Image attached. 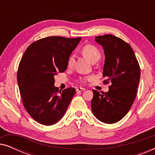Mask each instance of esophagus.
<instances>
[{"label": "esophagus", "mask_w": 155, "mask_h": 155, "mask_svg": "<svg viewBox=\"0 0 155 155\" xmlns=\"http://www.w3.org/2000/svg\"><path fill=\"white\" fill-rule=\"evenodd\" d=\"M76 91H77V92H83V91H85V89H84V88H82V87H79V88H78L77 90H76Z\"/></svg>", "instance_id": "esophagus-1"}]
</instances>
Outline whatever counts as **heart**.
<instances>
[{"label":"heart","mask_w":155,"mask_h":155,"mask_svg":"<svg viewBox=\"0 0 155 155\" xmlns=\"http://www.w3.org/2000/svg\"><path fill=\"white\" fill-rule=\"evenodd\" d=\"M82 53L84 56L86 57L88 60H90L91 62H94L95 61H98L101 57V53L99 50L96 46L91 45V44H87L84 46L82 48ZM74 63V56L71 55L69 57L68 60V65L71 67L73 65ZM92 79V77H84L81 78L80 79V81L81 82H85L87 80H91Z\"/></svg>","instance_id":"b5f03b06"}]
</instances>
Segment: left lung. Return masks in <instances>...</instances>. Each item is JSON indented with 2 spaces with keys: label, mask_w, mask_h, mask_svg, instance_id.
I'll use <instances>...</instances> for the list:
<instances>
[{
  "label": "left lung",
  "mask_w": 155,
  "mask_h": 155,
  "mask_svg": "<svg viewBox=\"0 0 155 155\" xmlns=\"http://www.w3.org/2000/svg\"><path fill=\"white\" fill-rule=\"evenodd\" d=\"M95 41L102 46L105 54L104 83L111 82L107 92L93 90L92 111L105 124H115L130 110L137 94L140 69L133 48L112 35L98 36Z\"/></svg>",
  "instance_id": "1"
}]
</instances>
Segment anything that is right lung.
<instances>
[{
    "mask_svg": "<svg viewBox=\"0 0 155 155\" xmlns=\"http://www.w3.org/2000/svg\"><path fill=\"white\" fill-rule=\"evenodd\" d=\"M81 37H48L33 42L21 58L17 78L23 105L36 121L55 124L63 117L75 89L58 90L54 75L63 73Z\"/></svg>",
    "mask_w": 155,
    "mask_h": 155,
    "instance_id": "right-lung-1",
    "label": "right lung"
}]
</instances>
